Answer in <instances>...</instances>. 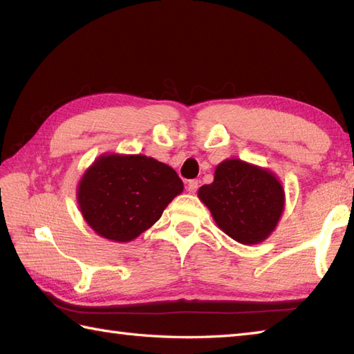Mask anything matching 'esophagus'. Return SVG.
<instances>
[{
  "mask_svg": "<svg viewBox=\"0 0 354 354\" xmlns=\"http://www.w3.org/2000/svg\"><path fill=\"white\" fill-rule=\"evenodd\" d=\"M198 187H199L198 179H192V181L189 183V185H187V190H189V193H196L198 192Z\"/></svg>",
  "mask_w": 354,
  "mask_h": 354,
  "instance_id": "1",
  "label": "esophagus"
}]
</instances>
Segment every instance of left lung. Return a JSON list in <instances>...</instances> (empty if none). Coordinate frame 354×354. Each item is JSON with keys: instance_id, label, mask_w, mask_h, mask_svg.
Segmentation results:
<instances>
[{"instance_id": "left-lung-1", "label": "left lung", "mask_w": 354, "mask_h": 354, "mask_svg": "<svg viewBox=\"0 0 354 354\" xmlns=\"http://www.w3.org/2000/svg\"><path fill=\"white\" fill-rule=\"evenodd\" d=\"M198 196L217 227L243 245L268 239L284 209V190L274 173L236 158L217 165L214 181L202 185Z\"/></svg>"}]
</instances>
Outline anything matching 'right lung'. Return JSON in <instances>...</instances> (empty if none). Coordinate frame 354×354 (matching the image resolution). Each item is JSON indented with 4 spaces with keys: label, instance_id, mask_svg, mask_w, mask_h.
<instances>
[{
    "label": "right lung",
    "instance_id": "1",
    "mask_svg": "<svg viewBox=\"0 0 354 354\" xmlns=\"http://www.w3.org/2000/svg\"><path fill=\"white\" fill-rule=\"evenodd\" d=\"M184 184L167 164L146 155L97 158L77 189L80 213L97 234L131 242L160 219Z\"/></svg>",
    "mask_w": 354,
    "mask_h": 354
}]
</instances>
